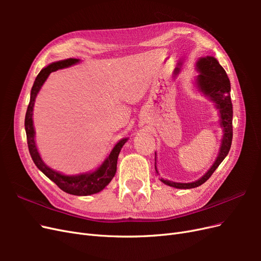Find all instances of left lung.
<instances>
[{"label":"left lung","mask_w":261,"mask_h":261,"mask_svg":"<svg viewBox=\"0 0 261 261\" xmlns=\"http://www.w3.org/2000/svg\"><path fill=\"white\" fill-rule=\"evenodd\" d=\"M197 69L200 73L198 77H197V85H198V88L206 96H208L215 102L217 108L220 110L221 126L224 129V135L222 138V144H221L220 152L215 164L212 165L211 169L200 179L193 181V183H175V181L161 178L162 183L181 189L198 187L202 185L204 181L208 180L209 177L213 174V172L221 164V162L224 160V158L227 155L228 151H230L233 138V107L230 93L231 84L224 68L219 64V62L215 58L207 57L201 58L197 62Z\"/></svg>","instance_id":"obj_1"}]
</instances>
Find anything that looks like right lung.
<instances>
[{"label":"right lung","mask_w":261,"mask_h":261,"mask_svg":"<svg viewBox=\"0 0 261 261\" xmlns=\"http://www.w3.org/2000/svg\"><path fill=\"white\" fill-rule=\"evenodd\" d=\"M80 60L77 59H67L64 61H59L46 66L45 68L41 69V72L38 74L36 81L34 83L33 88H31L30 93V101L27 108V112L25 116V129L27 135V144L29 153L33 158L35 164L37 168L40 170L45 176H48L51 180H53L63 192H65L70 195L76 196H87L99 193L102 191L111 179L114 177L116 172V164H117V158L120 154V151L124 144L127 141V138H124L118 141L115 145L111 153L109 154L107 160L102 163L101 167L94 172L90 173V174H82L77 176H67L62 175L60 173L53 171L49 167L43 163L41 160L40 155L37 150L36 144H35V129H34V123H33V109L35 105V99L37 97V93L40 90L41 86L45 82L48 76L52 73L58 70L60 68L68 67L70 65L75 64Z\"/></svg>","instance_id":"right-lung-1"}]
</instances>
